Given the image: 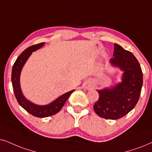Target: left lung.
<instances>
[{
  "label": "left lung",
  "mask_w": 152,
  "mask_h": 152,
  "mask_svg": "<svg viewBox=\"0 0 152 152\" xmlns=\"http://www.w3.org/2000/svg\"><path fill=\"white\" fill-rule=\"evenodd\" d=\"M110 62L124 71L122 82L112 88L97 90L99 99L94 104L95 113L102 118L116 120L128 114L139 100L143 83L141 66L130 51L114 44Z\"/></svg>",
  "instance_id": "8db88e82"
}]
</instances>
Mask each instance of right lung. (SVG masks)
Instances as JSON below:
<instances>
[{
	"mask_svg": "<svg viewBox=\"0 0 152 152\" xmlns=\"http://www.w3.org/2000/svg\"><path fill=\"white\" fill-rule=\"evenodd\" d=\"M44 45V43H41L30 46L22 53V54L17 57L15 61L12 69V83L13 90H14L15 97L17 102L22 108H24L27 112L33 116L38 118H45V117L50 116L58 113L62 109L64 104L68 99L74 90L68 92V93L61 95L53 102L45 106H38L31 102L27 100L24 97L22 93L20 84V73L24 64L27 60L28 57L31 55L32 52L39 49Z\"/></svg>",
	"mask_w": 152,
	"mask_h": 152,
	"instance_id": "1",
	"label": "right lung"
}]
</instances>
